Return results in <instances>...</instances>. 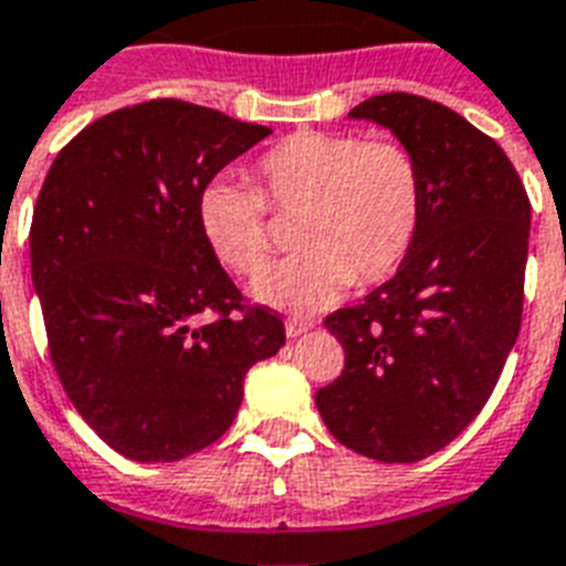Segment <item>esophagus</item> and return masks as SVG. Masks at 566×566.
Returning <instances> with one entry per match:
<instances>
[{
	"mask_svg": "<svg viewBox=\"0 0 566 566\" xmlns=\"http://www.w3.org/2000/svg\"><path fill=\"white\" fill-rule=\"evenodd\" d=\"M313 327L310 322H304V318H289L286 322V336L289 339H295V336H301V333H306Z\"/></svg>",
	"mask_w": 566,
	"mask_h": 566,
	"instance_id": "34e87169",
	"label": "esophagus"
}]
</instances>
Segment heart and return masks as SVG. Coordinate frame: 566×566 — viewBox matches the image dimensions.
Instances as JSON below:
<instances>
[{
  "mask_svg": "<svg viewBox=\"0 0 566 566\" xmlns=\"http://www.w3.org/2000/svg\"><path fill=\"white\" fill-rule=\"evenodd\" d=\"M260 188L221 174L200 188L197 223L209 251L251 277L271 256L269 205L297 214V256L253 280L260 304L318 313L352 283L392 277L422 227L424 186L405 144L304 129L256 159Z\"/></svg>",
  "mask_w": 566,
  "mask_h": 566,
  "instance_id": "b5f03b06",
  "label": "heart"
}]
</instances>
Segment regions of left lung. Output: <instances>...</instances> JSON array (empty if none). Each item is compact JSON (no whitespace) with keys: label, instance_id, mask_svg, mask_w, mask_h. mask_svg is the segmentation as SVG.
I'll return each mask as SVG.
<instances>
[{"label":"left lung","instance_id":"1","mask_svg":"<svg viewBox=\"0 0 566 566\" xmlns=\"http://www.w3.org/2000/svg\"><path fill=\"white\" fill-rule=\"evenodd\" d=\"M348 117L384 126L413 153L424 212L401 269L324 318L345 369L315 407L357 454L413 463L479 416L514 348L532 203L505 150L446 105L380 94Z\"/></svg>","mask_w":566,"mask_h":566}]
</instances>
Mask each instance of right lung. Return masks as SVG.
<instances>
[{"instance_id":"add662e5","label":"right lung","mask_w":566,"mask_h":566,"mask_svg":"<svg viewBox=\"0 0 566 566\" xmlns=\"http://www.w3.org/2000/svg\"><path fill=\"white\" fill-rule=\"evenodd\" d=\"M269 133L150 99L85 126L43 179L29 248L52 366L129 461L212 446L248 369L286 345L280 315L244 310L197 223L200 188Z\"/></svg>"}]
</instances>
